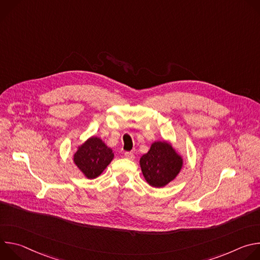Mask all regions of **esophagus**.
Instances as JSON below:
<instances>
[{
    "label": "esophagus",
    "mask_w": 260,
    "mask_h": 260,
    "mask_svg": "<svg viewBox=\"0 0 260 260\" xmlns=\"http://www.w3.org/2000/svg\"><path fill=\"white\" fill-rule=\"evenodd\" d=\"M124 156H125V158L131 159V160H133V159L135 158V154H134L133 152H125V153H124Z\"/></svg>",
    "instance_id": "1"
}]
</instances>
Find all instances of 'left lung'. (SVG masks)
I'll list each match as a JSON object with an SVG mask.
<instances>
[{"label":"left lung","mask_w":260,"mask_h":260,"mask_svg":"<svg viewBox=\"0 0 260 260\" xmlns=\"http://www.w3.org/2000/svg\"><path fill=\"white\" fill-rule=\"evenodd\" d=\"M145 180L153 187H164L180 173L183 158L168 142L152 143L149 151L140 158Z\"/></svg>","instance_id":"obj_1"}]
</instances>
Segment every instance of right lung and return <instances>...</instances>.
<instances>
[{
	"label": "right lung",
	"instance_id": "add662e5",
	"mask_svg": "<svg viewBox=\"0 0 260 260\" xmlns=\"http://www.w3.org/2000/svg\"><path fill=\"white\" fill-rule=\"evenodd\" d=\"M114 158V153L100 138L91 137L74 154V162L88 179L99 177Z\"/></svg>",
	"mask_w": 260,
	"mask_h": 260
}]
</instances>
